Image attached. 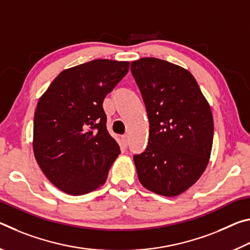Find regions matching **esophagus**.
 I'll return each mask as SVG.
<instances>
[{
    "label": "esophagus",
    "instance_id": "obj_1",
    "mask_svg": "<svg viewBox=\"0 0 250 250\" xmlns=\"http://www.w3.org/2000/svg\"><path fill=\"white\" fill-rule=\"evenodd\" d=\"M121 142H122V146H128V145H129V135L128 134L122 135Z\"/></svg>",
    "mask_w": 250,
    "mask_h": 250
}]
</instances>
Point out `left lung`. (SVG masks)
Instances as JSON below:
<instances>
[{
    "label": "left lung",
    "instance_id": "1",
    "mask_svg": "<svg viewBox=\"0 0 250 250\" xmlns=\"http://www.w3.org/2000/svg\"><path fill=\"white\" fill-rule=\"evenodd\" d=\"M145 101L149 143L134 154L140 183L163 196H176L200 179L208 164L214 137L210 107L193 75L159 58L131 62Z\"/></svg>",
    "mask_w": 250,
    "mask_h": 250
}]
</instances>
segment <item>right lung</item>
<instances>
[{
	"mask_svg": "<svg viewBox=\"0 0 250 250\" xmlns=\"http://www.w3.org/2000/svg\"><path fill=\"white\" fill-rule=\"evenodd\" d=\"M128 70L129 62L95 59L62 70L40 98L34 155L61 191L83 195L107 180L120 146L108 132L103 103Z\"/></svg>",
	"mask_w": 250,
	"mask_h": 250,
	"instance_id": "1",
	"label": "right lung"
}]
</instances>
